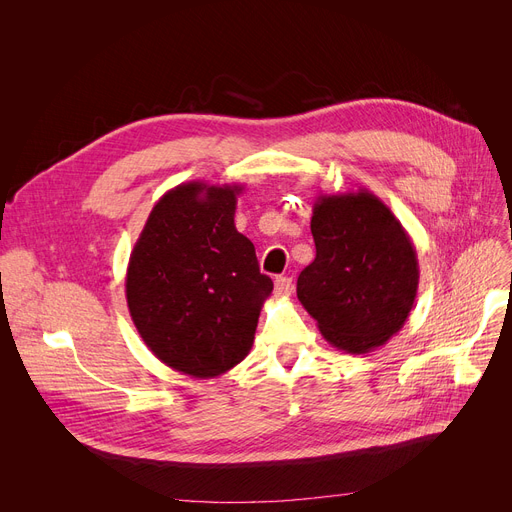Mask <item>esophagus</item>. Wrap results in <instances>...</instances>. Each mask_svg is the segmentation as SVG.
<instances>
[{
	"instance_id": "1",
	"label": "esophagus",
	"mask_w": 512,
	"mask_h": 512,
	"mask_svg": "<svg viewBox=\"0 0 512 512\" xmlns=\"http://www.w3.org/2000/svg\"><path fill=\"white\" fill-rule=\"evenodd\" d=\"M274 290H276L278 297H288V294L292 292V278H288V276H278V278L274 280Z\"/></svg>"
}]
</instances>
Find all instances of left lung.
Instances as JSON below:
<instances>
[{
    "instance_id": "obj_1",
    "label": "left lung",
    "mask_w": 512,
    "mask_h": 512,
    "mask_svg": "<svg viewBox=\"0 0 512 512\" xmlns=\"http://www.w3.org/2000/svg\"><path fill=\"white\" fill-rule=\"evenodd\" d=\"M311 234L315 259L297 282L301 305L338 351L371 353L405 326L413 309L419 263L411 236L365 188L319 195Z\"/></svg>"
}]
</instances>
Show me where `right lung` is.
<instances>
[{
    "label": "right lung",
    "mask_w": 512,
    "mask_h": 512,
    "mask_svg": "<svg viewBox=\"0 0 512 512\" xmlns=\"http://www.w3.org/2000/svg\"><path fill=\"white\" fill-rule=\"evenodd\" d=\"M242 188L201 180L174 186L153 205L126 270L128 311L149 351L201 380L249 355L274 290L253 242L234 226Z\"/></svg>",
    "instance_id": "1"
}]
</instances>
